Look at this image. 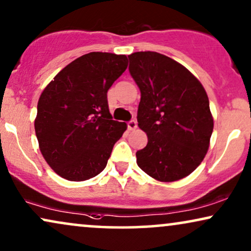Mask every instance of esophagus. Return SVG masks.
I'll return each mask as SVG.
<instances>
[{"label": "esophagus", "instance_id": "1", "mask_svg": "<svg viewBox=\"0 0 251 251\" xmlns=\"http://www.w3.org/2000/svg\"><path fill=\"white\" fill-rule=\"evenodd\" d=\"M127 127L129 131H133V129H135L136 127H138V124H136L135 120H131V122L127 123Z\"/></svg>", "mask_w": 251, "mask_h": 251}]
</instances>
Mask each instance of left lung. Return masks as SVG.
I'll use <instances>...</instances> for the list:
<instances>
[{"mask_svg": "<svg viewBox=\"0 0 251 251\" xmlns=\"http://www.w3.org/2000/svg\"><path fill=\"white\" fill-rule=\"evenodd\" d=\"M129 73L141 100L138 126L148 136L136 163L160 182L189 176L204 160L213 132V117L204 87L195 75L156 52L128 55Z\"/></svg>", "mask_w": 251, "mask_h": 251, "instance_id": "left-lung-1", "label": "left lung"}]
</instances>
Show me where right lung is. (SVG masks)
<instances>
[{"label": "right lung", "mask_w": 251, "mask_h": 251, "mask_svg": "<svg viewBox=\"0 0 251 251\" xmlns=\"http://www.w3.org/2000/svg\"><path fill=\"white\" fill-rule=\"evenodd\" d=\"M126 68V55L88 53L66 66L41 93L34 129L44 158L62 178L81 182L106 167L127 128L112 120L107 90Z\"/></svg>", "instance_id": "obj_1"}]
</instances>
